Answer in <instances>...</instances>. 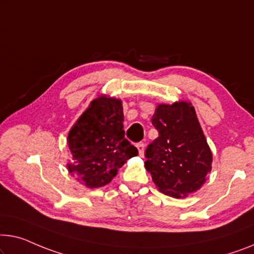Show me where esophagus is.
Returning a JSON list of instances; mask_svg holds the SVG:
<instances>
[{"mask_svg":"<svg viewBox=\"0 0 254 254\" xmlns=\"http://www.w3.org/2000/svg\"><path fill=\"white\" fill-rule=\"evenodd\" d=\"M137 148L139 150V155L141 157H143V153H145V143L143 142H139L137 143Z\"/></svg>","mask_w":254,"mask_h":254,"instance_id":"1","label":"esophagus"}]
</instances>
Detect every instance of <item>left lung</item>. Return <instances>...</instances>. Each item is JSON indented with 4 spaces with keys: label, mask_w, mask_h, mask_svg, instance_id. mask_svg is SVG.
I'll use <instances>...</instances> for the list:
<instances>
[{
    "label": "left lung",
    "mask_w": 254,
    "mask_h": 254,
    "mask_svg": "<svg viewBox=\"0 0 254 254\" xmlns=\"http://www.w3.org/2000/svg\"><path fill=\"white\" fill-rule=\"evenodd\" d=\"M151 123L158 137L146 149L145 168L161 192L187 197L205 184L212 169V151L194 106L186 100L158 104Z\"/></svg>",
    "instance_id": "left-lung-1"
}]
</instances>
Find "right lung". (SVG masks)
Listing matches in <instances>:
<instances>
[{
	"mask_svg": "<svg viewBox=\"0 0 254 254\" xmlns=\"http://www.w3.org/2000/svg\"><path fill=\"white\" fill-rule=\"evenodd\" d=\"M122 100L100 94L82 113L67 137L69 175L86 188L104 187L138 149L124 138Z\"/></svg>",
	"mask_w": 254,
	"mask_h": 254,
	"instance_id": "right-lung-1",
	"label": "right lung"
}]
</instances>
